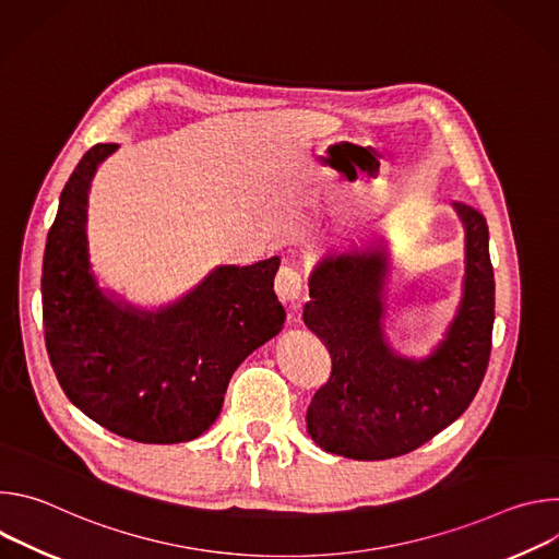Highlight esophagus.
Listing matches in <instances>:
<instances>
[{
    "instance_id": "obj_1",
    "label": "esophagus",
    "mask_w": 559,
    "mask_h": 559,
    "mask_svg": "<svg viewBox=\"0 0 559 559\" xmlns=\"http://www.w3.org/2000/svg\"><path fill=\"white\" fill-rule=\"evenodd\" d=\"M302 289V278L294 267L283 265L274 278V292L283 302H296Z\"/></svg>"
}]
</instances>
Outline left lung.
Here are the masks:
<instances>
[{
	"label": "left lung",
	"instance_id": "8db88e82",
	"mask_svg": "<svg viewBox=\"0 0 559 559\" xmlns=\"http://www.w3.org/2000/svg\"><path fill=\"white\" fill-rule=\"evenodd\" d=\"M453 207L466 238L462 300L427 358L395 354L384 338L386 243L332 250L311 270L302 321L332 358L330 380L307 407L321 449L354 460L405 455L457 420L480 389L496 318L489 227L471 205Z\"/></svg>",
	"mask_w": 559,
	"mask_h": 559
}]
</instances>
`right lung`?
I'll return each instance as SVG.
<instances>
[{
    "mask_svg": "<svg viewBox=\"0 0 559 559\" xmlns=\"http://www.w3.org/2000/svg\"><path fill=\"white\" fill-rule=\"evenodd\" d=\"M117 147L93 145L61 190L41 270L46 349L70 403L104 429L145 444L188 442L218 418L236 367L281 332V259L221 265L156 311L104 294L88 259V190Z\"/></svg>",
    "mask_w": 559,
    "mask_h": 559,
    "instance_id": "1",
    "label": "right lung"
}]
</instances>
